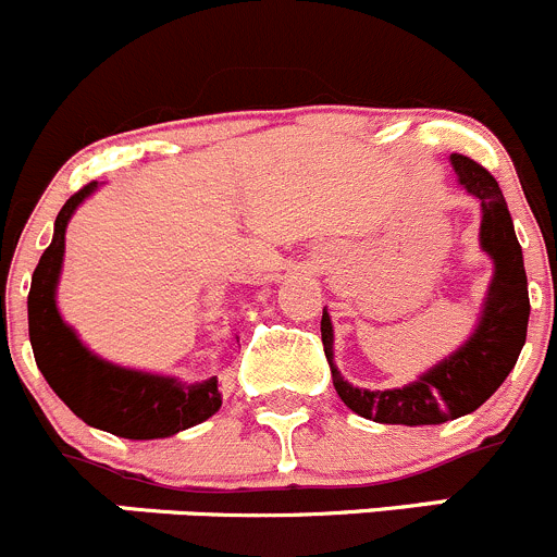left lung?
<instances>
[{
	"label": "left lung",
	"mask_w": 557,
	"mask_h": 557,
	"mask_svg": "<svg viewBox=\"0 0 557 557\" xmlns=\"http://www.w3.org/2000/svg\"><path fill=\"white\" fill-rule=\"evenodd\" d=\"M457 185L482 203V225H479V247L493 261V280L479 310L476 329L471 337L430 367L428 372L397 388H359L339 375L334 364V329L326 307L321 318L323 354L332 367V381L339 399L354 413L372 419L377 424H444L460 416L473 413L487 403L500 383L517 364L528 334V277L522 263V247L517 242L515 223L498 182L487 169L473 163L466 154H451Z\"/></svg>",
	"instance_id": "8db88e82"
}]
</instances>
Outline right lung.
Segmentation results:
<instances>
[{"label":"right lung","instance_id":"add662e5","mask_svg":"<svg viewBox=\"0 0 557 557\" xmlns=\"http://www.w3.org/2000/svg\"><path fill=\"white\" fill-rule=\"evenodd\" d=\"M97 190L89 182L70 196L53 223V239L32 274L29 343L35 361L57 397L89 428L129 441L171 438L207 422L223 405L218 377L185 383L174 375L133 370L91 354L57 307V285L64 263V234L75 209ZM239 339V337H236Z\"/></svg>","mask_w":557,"mask_h":557}]
</instances>
